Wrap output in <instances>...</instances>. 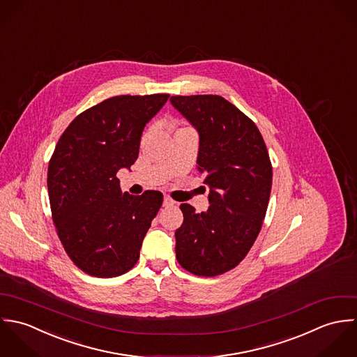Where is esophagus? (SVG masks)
Masks as SVG:
<instances>
[{
  "label": "esophagus",
  "instance_id": "obj_1",
  "mask_svg": "<svg viewBox=\"0 0 357 357\" xmlns=\"http://www.w3.org/2000/svg\"><path fill=\"white\" fill-rule=\"evenodd\" d=\"M174 204H175V202H174L172 199L164 197V202H162V206H164V207H171V206H174Z\"/></svg>",
  "mask_w": 357,
  "mask_h": 357
}]
</instances>
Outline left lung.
<instances>
[{"label":"left lung","instance_id":"1","mask_svg":"<svg viewBox=\"0 0 357 357\" xmlns=\"http://www.w3.org/2000/svg\"><path fill=\"white\" fill-rule=\"evenodd\" d=\"M169 100L199 132L197 169L206 175L211 204L200 214L181 204L176 259L196 276H218L245 258L262 227L272 189L268 149L254 121L222 96Z\"/></svg>","mask_w":357,"mask_h":357}]
</instances>
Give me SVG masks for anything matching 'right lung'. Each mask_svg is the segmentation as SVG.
I'll list each match as a JSON object with an SVG mask.
<instances>
[{"label":"right lung","instance_id":"1","mask_svg":"<svg viewBox=\"0 0 357 357\" xmlns=\"http://www.w3.org/2000/svg\"><path fill=\"white\" fill-rule=\"evenodd\" d=\"M168 98L121 95L89 107L73 120L50 160L48 193L58 236L75 266L91 276H120L139 259L162 195H123L116 175L137 161L143 128Z\"/></svg>","mask_w":357,"mask_h":357}]
</instances>
